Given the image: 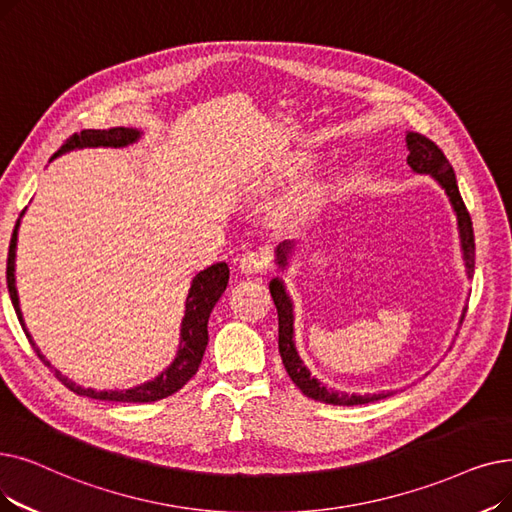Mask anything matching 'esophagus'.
Here are the masks:
<instances>
[{
  "label": "esophagus",
  "instance_id": "esophagus-1",
  "mask_svg": "<svg viewBox=\"0 0 512 512\" xmlns=\"http://www.w3.org/2000/svg\"><path fill=\"white\" fill-rule=\"evenodd\" d=\"M270 265V259L265 253L261 251H251V253H244L240 259H238V270L242 274H261L268 270Z\"/></svg>",
  "mask_w": 512,
  "mask_h": 512
}]
</instances>
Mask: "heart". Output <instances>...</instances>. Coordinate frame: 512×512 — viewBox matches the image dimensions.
Here are the masks:
<instances>
[{
    "label": "heart",
    "instance_id": "obj_1",
    "mask_svg": "<svg viewBox=\"0 0 512 512\" xmlns=\"http://www.w3.org/2000/svg\"><path fill=\"white\" fill-rule=\"evenodd\" d=\"M307 157H303V154H299V157H291L288 159L282 169H280V175L282 177H291L295 175L297 171H301L305 165H307ZM326 196V184L324 182H311V184H305L303 188H299L288 201L280 207V213H278V224L282 226H293V224H299V221L307 219L311 213H314L320 203L324 201Z\"/></svg>",
    "mask_w": 512,
    "mask_h": 512
}]
</instances>
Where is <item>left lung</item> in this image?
<instances>
[{"mask_svg":"<svg viewBox=\"0 0 512 512\" xmlns=\"http://www.w3.org/2000/svg\"><path fill=\"white\" fill-rule=\"evenodd\" d=\"M406 146L410 150L408 154V165L414 173H427L431 175L433 180L441 186V190L448 194L450 205L456 213V221H458V236H460V251H462V259H464V270L466 276L473 278L475 272V236H473V221L469 211H466L462 196L456 184V175L454 169L450 165V161L443 157V152L435 146V142H431L429 138L420 136V133L408 131L406 133ZM295 253V242H282L278 244L276 249V263L278 268L284 272L288 268V259ZM270 293L274 299V305L278 309V349H280V358L282 364L291 376V381L303 391V395L316 399V402H324V404H332V406H360V404H370L376 402V399L389 397L391 391H381V393H345V391H337L330 389L326 385H322L316 376H311L309 368L303 364V360L299 358V351L295 345V314H293V299L291 295L286 293V286L282 282V278H274L270 282ZM466 307L460 316V324L464 320Z\"/></svg>","mask_w":512,"mask_h":512,"instance_id":"left-lung-1","label":"left lung"}]
</instances>
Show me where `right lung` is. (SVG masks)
I'll use <instances>...</instances> for the list:
<instances>
[{"label": "right lung", "mask_w": 512, "mask_h": 512, "mask_svg": "<svg viewBox=\"0 0 512 512\" xmlns=\"http://www.w3.org/2000/svg\"><path fill=\"white\" fill-rule=\"evenodd\" d=\"M140 138H142V131L136 129V127L85 129V131L79 133V136L75 133L71 140H66V144H62V148L54 154V157H60V154H66L71 150H81V148H125L129 144H136ZM25 211L20 213V217L16 221L14 232H12V240H10V249H8V265H6L8 293H10L14 311L18 316V322H20L22 330H25L29 343L37 351L39 360L52 368V364L48 362L46 355H43L41 349L35 345L31 332L25 326V320H22L18 291H16V276H14V272H16V242H18L20 219H22V215H25ZM228 278H230V268L224 261L209 265L207 270L198 272L192 278L190 291H188V297H186V311H184L182 326H180V343H177L175 358L167 368H163L157 376H154L152 381H146L142 385L129 387V389L98 391V389H92V387H81V385L73 383L69 376H64L60 370L54 368V374L58 376V381H62L66 387L75 391L77 395L92 397V399H104V402H125V404L157 402V399L169 397L175 391H180L196 374L198 366H201L203 353H205L207 343H209L207 324H209L211 309L215 307L219 297L224 295L226 286H228Z\"/></svg>", "instance_id": "right-lung-1"}]
</instances>
